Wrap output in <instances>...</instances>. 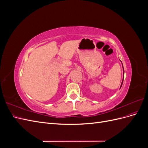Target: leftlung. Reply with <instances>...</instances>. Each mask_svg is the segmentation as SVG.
Wrapping results in <instances>:
<instances>
[{
  "mask_svg": "<svg viewBox=\"0 0 148 148\" xmlns=\"http://www.w3.org/2000/svg\"><path fill=\"white\" fill-rule=\"evenodd\" d=\"M122 66H123V65H122ZM123 76H124V70H123ZM123 81H122V84H121V86H122V83H123ZM121 86H120V88H121Z\"/></svg>",
  "mask_w": 148,
  "mask_h": 148,
  "instance_id": "8db88e82",
  "label": "left lung"
}]
</instances>
